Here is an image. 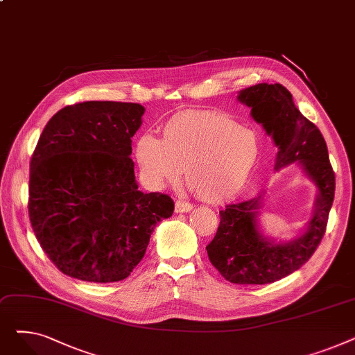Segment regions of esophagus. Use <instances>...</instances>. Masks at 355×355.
Returning a JSON list of instances; mask_svg holds the SVG:
<instances>
[{
    "label": "esophagus",
    "instance_id": "esophagus-1",
    "mask_svg": "<svg viewBox=\"0 0 355 355\" xmlns=\"http://www.w3.org/2000/svg\"><path fill=\"white\" fill-rule=\"evenodd\" d=\"M193 210V204L187 202V201H182V200H178L175 202V213H189Z\"/></svg>",
    "mask_w": 355,
    "mask_h": 355
}]
</instances>
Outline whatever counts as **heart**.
Here are the masks:
<instances>
[{"label": "heart", "mask_w": 355, "mask_h": 355, "mask_svg": "<svg viewBox=\"0 0 355 355\" xmlns=\"http://www.w3.org/2000/svg\"><path fill=\"white\" fill-rule=\"evenodd\" d=\"M260 154L254 130L213 110H184L162 125V138L145 132L134 155L144 182L154 190L174 184L184 170L191 191L207 202L236 197Z\"/></svg>", "instance_id": "obj_1"}]
</instances>
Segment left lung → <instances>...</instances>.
<instances>
[{
	"instance_id": "1",
	"label": "left lung",
	"mask_w": 355,
	"mask_h": 355,
	"mask_svg": "<svg viewBox=\"0 0 355 355\" xmlns=\"http://www.w3.org/2000/svg\"><path fill=\"white\" fill-rule=\"evenodd\" d=\"M237 99L250 107L277 146L275 170L300 162L316 185L313 214L306 232L288 243H275L257 226L262 197L229 204L220 211V225L207 254L211 265L232 284L266 285L306 263L325 234L334 201L335 174L321 130L293 103L291 92L279 83H259L239 92Z\"/></svg>"
}]
</instances>
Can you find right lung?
I'll return each instance as SVG.
<instances>
[{
    "instance_id": "obj_1",
    "label": "right lung",
    "mask_w": 355,
    "mask_h": 355,
    "mask_svg": "<svg viewBox=\"0 0 355 355\" xmlns=\"http://www.w3.org/2000/svg\"><path fill=\"white\" fill-rule=\"evenodd\" d=\"M139 103L90 101L59 110L46 125L30 162L33 232L64 275L109 284L141 262L157 223L174 201L145 194L135 181L132 138Z\"/></svg>"
}]
</instances>
